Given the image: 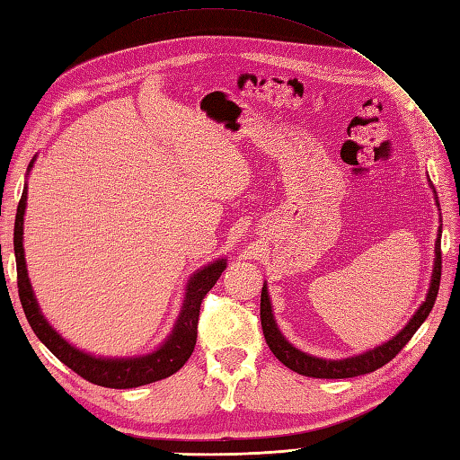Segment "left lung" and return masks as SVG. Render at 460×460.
Segmentation results:
<instances>
[{"instance_id": "obj_1", "label": "left lung", "mask_w": 460, "mask_h": 460, "mask_svg": "<svg viewBox=\"0 0 460 460\" xmlns=\"http://www.w3.org/2000/svg\"><path fill=\"white\" fill-rule=\"evenodd\" d=\"M430 181V179H429ZM430 185V183H429ZM435 193V187L430 185ZM435 203L438 205L437 193H435ZM440 211V209H438ZM440 235H443V219L438 221V231H437V241H435V263H433V275H430L429 291L425 301L420 303V307L415 311V314L409 319L407 325H404L397 335L385 341L379 347L368 349L365 353H358L347 358H323L314 357L309 353H303L301 349H296L293 343L285 339V335L279 329L277 321L273 317V307L271 299H269V287L267 281L263 283V291H261V327H263V335L271 353L281 361L285 367H289L291 371L305 375V376H314V379H349V376H358L373 373L376 368H381L399 355V350L409 343L411 337L415 335L417 329L425 323L429 313L433 311V305L438 295V285H440Z\"/></svg>"}]
</instances>
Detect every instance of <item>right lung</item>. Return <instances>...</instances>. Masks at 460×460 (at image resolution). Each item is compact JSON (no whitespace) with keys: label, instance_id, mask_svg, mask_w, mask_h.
<instances>
[{"label":"right lung","instance_id":"obj_1","mask_svg":"<svg viewBox=\"0 0 460 460\" xmlns=\"http://www.w3.org/2000/svg\"><path fill=\"white\" fill-rule=\"evenodd\" d=\"M35 164V157L30 161L27 175ZM27 207V183L23 187L22 201L17 205L15 229H13V251L17 263V287H20V301L27 321L41 343L56 355L63 365L71 371L84 376L89 383L99 386H110V389H133V386L149 385L161 379H167L181 368L187 358L191 357L197 343V321H199V309L203 296L213 289L221 273L227 269V259H215L211 263L189 277L185 285V295L179 311L175 325L171 329L167 339L151 353L135 355V357H102L92 355L84 349L71 345L59 332L51 327L40 309L31 289L30 275L25 265V249H23V215Z\"/></svg>","mask_w":460,"mask_h":460}]
</instances>
